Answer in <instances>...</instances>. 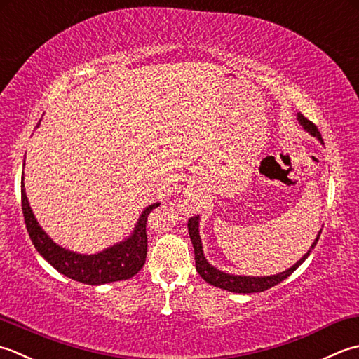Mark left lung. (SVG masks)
I'll return each instance as SVG.
<instances>
[{
	"label": "left lung",
	"instance_id": "1",
	"mask_svg": "<svg viewBox=\"0 0 359 359\" xmlns=\"http://www.w3.org/2000/svg\"><path fill=\"white\" fill-rule=\"evenodd\" d=\"M297 121L304 127L305 131H309L311 136L318 137L319 141L324 144L323 136H320L318 127L314 126L311 121L306 119L305 116L301 114V113L297 114ZM187 228H189L190 240H192V245H194L195 266H196V271H198V274L208 283L214 285V287H217V288H222V290H226V291H232V292H243V294H248V292H262V291L271 288V287H274V285L280 283L282 280L287 279V277L294 273L296 269L305 262V259L309 257L311 250H314V246H316V243H318V240L320 237V232H323V231H319L318 237H316V240L313 241V245H311V248L309 250V252H306L301 260L296 262L291 268H288L287 271L279 273V274H274V276L252 277V276H233V274H228V273L220 271V269H217V268H214V266L210 265V263L206 260V257H204V254H203V245H201V237H200V231H198V228H200V217L198 215L189 218Z\"/></svg>",
	"mask_w": 359,
	"mask_h": 359
}]
</instances>
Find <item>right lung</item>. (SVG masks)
I'll use <instances>...</instances> for the list:
<instances>
[{
	"instance_id": "right-lung-1",
	"label": "right lung",
	"mask_w": 359,
	"mask_h": 359,
	"mask_svg": "<svg viewBox=\"0 0 359 359\" xmlns=\"http://www.w3.org/2000/svg\"><path fill=\"white\" fill-rule=\"evenodd\" d=\"M39 126L40 123H36V127ZM158 206L159 203H155L145 208L135 226V231L121 243L109 246L97 254H77L54 243L48 233L41 229L39 222L35 220L31 206H29L25 182L21 181V208H23L26 229L35 250L58 273L86 285L127 280L141 271L145 257H147V218L150 212Z\"/></svg>"
}]
</instances>
